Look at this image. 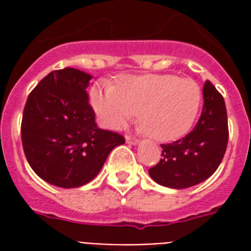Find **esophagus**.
<instances>
[{
	"mask_svg": "<svg viewBox=\"0 0 251 251\" xmlns=\"http://www.w3.org/2000/svg\"><path fill=\"white\" fill-rule=\"evenodd\" d=\"M126 143H129V145H138L139 141H138L137 138L130 137V135H126Z\"/></svg>",
	"mask_w": 251,
	"mask_h": 251,
	"instance_id": "1",
	"label": "esophagus"
}]
</instances>
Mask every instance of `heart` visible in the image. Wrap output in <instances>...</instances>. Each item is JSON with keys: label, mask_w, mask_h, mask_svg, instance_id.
I'll return each mask as SVG.
<instances>
[{"label": "heart", "mask_w": 251, "mask_h": 251, "mask_svg": "<svg viewBox=\"0 0 251 251\" xmlns=\"http://www.w3.org/2000/svg\"><path fill=\"white\" fill-rule=\"evenodd\" d=\"M91 100L106 126L120 127L138 113V124L150 137L171 142L193 126L202 91L194 80L172 74L126 75L113 87L95 86Z\"/></svg>", "instance_id": "heart-1"}]
</instances>
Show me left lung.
<instances>
[{"instance_id":"obj_1","label":"left lung","mask_w":251,"mask_h":251,"mask_svg":"<svg viewBox=\"0 0 251 251\" xmlns=\"http://www.w3.org/2000/svg\"><path fill=\"white\" fill-rule=\"evenodd\" d=\"M202 113L190 133L161 145V159L149 169L153 181L172 189H186L207 179L222 163L228 145V117L222 94L210 80L203 86Z\"/></svg>"}]
</instances>
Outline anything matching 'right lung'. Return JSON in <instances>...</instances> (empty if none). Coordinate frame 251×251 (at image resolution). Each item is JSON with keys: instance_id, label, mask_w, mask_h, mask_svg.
Masks as SVG:
<instances>
[{"instance_id": "add662e5", "label": "right lung", "mask_w": 251, "mask_h": 251, "mask_svg": "<svg viewBox=\"0 0 251 251\" xmlns=\"http://www.w3.org/2000/svg\"><path fill=\"white\" fill-rule=\"evenodd\" d=\"M92 76L73 68L53 70L28 95L22 117L25 159L40 178L79 187L96 177L124 135L98 127L88 102Z\"/></svg>"}]
</instances>
